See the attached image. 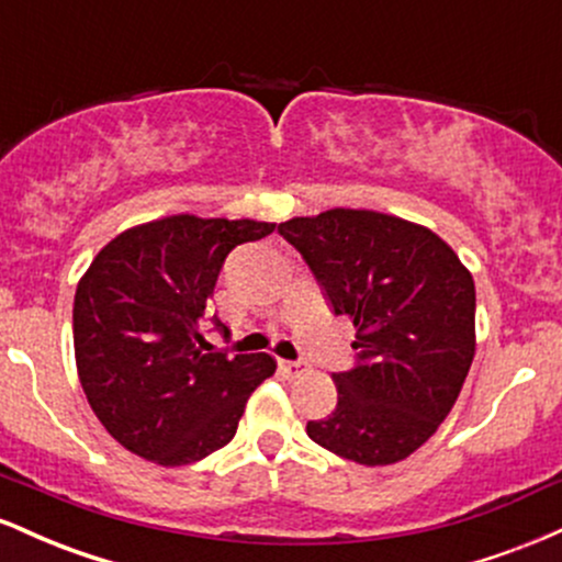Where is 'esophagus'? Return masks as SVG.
Segmentation results:
<instances>
[{
  "label": "esophagus",
  "instance_id": "esophagus-1",
  "mask_svg": "<svg viewBox=\"0 0 562 562\" xmlns=\"http://www.w3.org/2000/svg\"><path fill=\"white\" fill-rule=\"evenodd\" d=\"M280 370L285 372L288 378H299V375H303V372H306V364H301V362H290V359H282V362H280Z\"/></svg>",
  "mask_w": 562,
  "mask_h": 562
}]
</instances>
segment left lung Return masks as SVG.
<instances>
[{
    "label": "left lung",
    "mask_w": 562,
    "mask_h": 562,
    "mask_svg": "<svg viewBox=\"0 0 562 562\" xmlns=\"http://www.w3.org/2000/svg\"><path fill=\"white\" fill-rule=\"evenodd\" d=\"M357 327L338 404L306 434L359 465L420 449L449 415L475 353L473 277L441 237L378 211L333 209L277 227Z\"/></svg>",
    "instance_id": "left-lung-1"
}]
</instances>
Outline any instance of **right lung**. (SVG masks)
<instances>
[{
	"label": "right lung",
	"mask_w": 562,
	"mask_h": 562,
	"mask_svg": "<svg viewBox=\"0 0 562 562\" xmlns=\"http://www.w3.org/2000/svg\"><path fill=\"white\" fill-rule=\"evenodd\" d=\"M274 224L160 218L121 232L97 254L74 301V346L89 406L121 447L164 468L232 441L248 396L274 372L269 353L205 348L224 259ZM214 330H229L214 317Z\"/></svg>",
	"instance_id": "right-lung-1"
}]
</instances>
